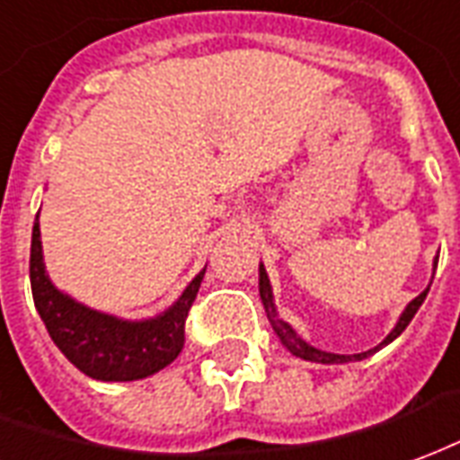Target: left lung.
Returning <instances> with one entry per match:
<instances>
[{
	"instance_id": "obj_1",
	"label": "left lung",
	"mask_w": 460,
	"mask_h": 460,
	"mask_svg": "<svg viewBox=\"0 0 460 460\" xmlns=\"http://www.w3.org/2000/svg\"><path fill=\"white\" fill-rule=\"evenodd\" d=\"M437 262H438V254L437 260H434V270H437ZM429 294V287L421 294H419L417 299H411L407 304V308L402 311L400 318H397V323H394V328H392L390 333H387V338L382 341L377 348H372V350H365V353H353V355H338V353H328V350H321V348H316V345L306 343L304 338L294 331V328L284 321V318H279V314H277V304H274V294H271V284H270V277H267V270H264V264H260V296H262V304H264V311H267V318H270L271 328H274V333H277V338L281 341V345L289 350L291 355H296V358H301V360H308V363H321V365H343V363H355V360H365L367 355H372L375 350H380V348H385V345H390L394 338L400 336L402 331L409 326V321L414 318V314L419 311V306L424 304V299H427Z\"/></svg>"
}]
</instances>
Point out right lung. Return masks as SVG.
I'll use <instances>...</instances> for the list:
<instances>
[{
  "mask_svg": "<svg viewBox=\"0 0 460 460\" xmlns=\"http://www.w3.org/2000/svg\"><path fill=\"white\" fill-rule=\"evenodd\" d=\"M31 294L39 316L58 350L93 380L132 382L164 370L179 358L183 328L206 270L198 271L179 299L152 318L112 316L60 291L46 271L39 216L31 233Z\"/></svg>",
  "mask_w": 460,
  "mask_h": 460,
  "instance_id": "add662e5",
  "label": "right lung"
}]
</instances>
